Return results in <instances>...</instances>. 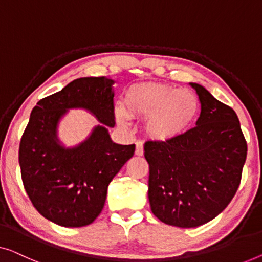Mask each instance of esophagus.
Segmentation results:
<instances>
[{
    "label": "esophagus",
    "mask_w": 262,
    "mask_h": 262,
    "mask_svg": "<svg viewBox=\"0 0 262 262\" xmlns=\"http://www.w3.org/2000/svg\"><path fill=\"white\" fill-rule=\"evenodd\" d=\"M136 155H137V156H143L144 155V146L142 142L136 143Z\"/></svg>",
    "instance_id": "esophagus-1"
}]
</instances>
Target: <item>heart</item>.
I'll return each mask as SVG.
<instances>
[{
	"mask_svg": "<svg viewBox=\"0 0 262 262\" xmlns=\"http://www.w3.org/2000/svg\"><path fill=\"white\" fill-rule=\"evenodd\" d=\"M125 104L131 116L147 118L145 130L156 140H171L185 134L199 111V101L191 91L157 82L131 86ZM116 117L119 123L127 122L122 107L116 110Z\"/></svg>",
	"mask_w": 262,
	"mask_h": 262,
	"instance_id": "b5f03b06",
	"label": "heart"
}]
</instances>
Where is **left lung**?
<instances>
[{
  "label": "left lung",
  "mask_w": 262,
  "mask_h": 262,
  "mask_svg": "<svg viewBox=\"0 0 262 262\" xmlns=\"http://www.w3.org/2000/svg\"><path fill=\"white\" fill-rule=\"evenodd\" d=\"M201 103L196 126L165 142L149 140V202L157 219L194 228L215 219L236 194L247 143L234 110L190 82Z\"/></svg>",
  "instance_id": "8db88e82"
}]
</instances>
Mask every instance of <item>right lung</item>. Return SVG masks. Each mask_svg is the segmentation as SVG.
<instances>
[{
    "label": "right lung",
    "instance_id": "obj_1",
    "mask_svg": "<svg viewBox=\"0 0 262 262\" xmlns=\"http://www.w3.org/2000/svg\"><path fill=\"white\" fill-rule=\"evenodd\" d=\"M113 84L106 77L75 79L30 113L18 150L22 182L35 209L59 226L92 223L103 210L110 182L135 154V144L110 137L107 126L116 124ZM70 108L87 109L102 123L73 148L57 138L59 119Z\"/></svg>",
    "mask_w": 262,
    "mask_h": 262
}]
</instances>
